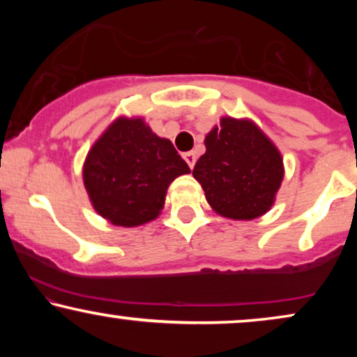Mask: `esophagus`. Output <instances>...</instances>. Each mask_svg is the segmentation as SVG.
Returning a JSON list of instances; mask_svg holds the SVG:
<instances>
[{
    "instance_id": "1",
    "label": "esophagus",
    "mask_w": 357,
    "mask_h": 357,
    "mask_svg": "<svg viewBox=\"0 0 357 357\" xmlns=\"http://www.w3.org/2000/svg\"><path fill=\"white\" fill-rule=\"evenodd\" d=\"M183 158H184V161L188 162V166H190L192 169V167H195V162H196V155L192 153H184Z\"/></svg>"
}]
</instances>
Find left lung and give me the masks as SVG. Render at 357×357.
Segmentation results:
<instances>
[{
	"instance_id": "8db88e82",
	"label": "left lung",
	"mask_w": 357,
	"mask_h": 357,
	"mask_svg": "<svg viewBox=\"0 0 357 357\" xmlns=\"http://www.w3.org/2000/svg\"><path fill=\"white\" fill-rule=\"evenodd\" d=\"M206 153L192 176L202 184L213 211L248 221L265 215L275 203L284 179V158L252 119L221 117L204 137Z\"/></svg>"
}]
</instances>
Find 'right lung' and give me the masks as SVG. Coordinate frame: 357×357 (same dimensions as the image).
Masks as SVG:
<instances>
[{"label":"right lung","mask_w":357,"mask_h":357,"mask_svg":"<svg viewBox=\"0 0 357 357\" xmlns=\"http://www.w3.org/2000/svg\"><path fill=\"white\" fill-rule=\"evenodd\" d=\"M190 171L173 142L144 119L119 116L89 149L82 178L96 213L134 228L161 215L169 184Z\"/></svg>","instance_id":"1"}]
</instances>
